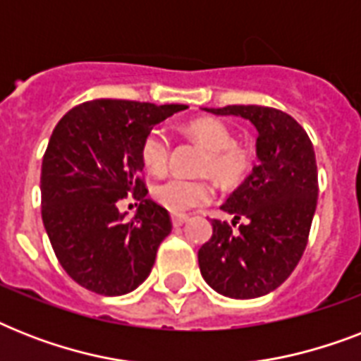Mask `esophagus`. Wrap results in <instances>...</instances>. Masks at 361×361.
Wrapping results in <instances>:
<instances>
[{
  "mask_svg": "<svg viewBox=\"0 0 361 361\" xmlns=\"http://www.w3.org/2000/svg\"><path fill=\"white\" fill-rule=\"evenodd\" d=\"M187 221H189V217H187V215H172V225L174 226L185 225Z\"/></svg>",
  "mask_w": 361,
  "mask_h": 361,
  "instance_id": "obj_1",
  "label": "esophagus"
}]
</instances>
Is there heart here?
Listing matches in <instances>:
<instances>
[{
	"label": "heart",
	"instance_id": "obj_1",
	"mask_svg": "<svg viewBox=\"0 0 361 361\" xmlns=\"http://www.w3.org/2000/svg\"><path fill=\"white\" fill-rule=\"evenodd\" d=\"M189 135L208 149V157L204 161L202 170L214 178L219 185L236 187L245 180L252 169L251 147L236 142L234 133L228 125L219 120L204 118L189 125ZM172 152V140L164 129H152L142 142V161L147 169L161 174L166 170ZM214 197L212 185L204 180H187V178H169L153 187V198L163 208L176 215L198 206L208 204Z\"/></svg>",
	"mask_w": 361,
	"mask_h": 361
}]
</instances>
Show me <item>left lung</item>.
I'll list each match as a JSON object with an SVG mask.
<instances>
[{
    "label": "left lung",
    "instance_id": "8db88e82",
    "mask_svg": "<svg viewBox=\"0 0 361 361\" xmlns=\"http://www.w3.org/2000/svg\"><path fill=\"white\" fill-rule=\"evenodd\" d=\"M240 116L258 130L257 164L221 209L240 220L238 232L214 219V234L198 249L204 281L215 292L251 300L283 285L300 262L313 223L319 174L313 144L292 116L269 106L204 109Z\"/></svg>",
    "mask_w": 361,
    "mask_h": 361
}]
</instances>
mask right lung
I'll list each match as a JSON object with an SVG mask.
<instances>
[{
  "mask_svg": "<svg viewBox=\"0 0 361 361\" xmlns=\"http://www.w3.org/2000/svg\"><path fill=\"white\" fill-rule=\"evenodd\" d=\"M185 109L97 99L56 125L42 157V223L61 268L87 290L121 296L152 271L172 223L146 197L142 142L153 125ZM127 194L141 202L130 220L117 208Z\"/></svg>",
  "mask_w": 361,
  "mask_h": 361,
  "instance_id": "obj_1",
  "label": "right lung"
}]
</instances>
